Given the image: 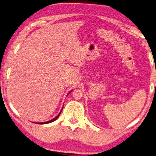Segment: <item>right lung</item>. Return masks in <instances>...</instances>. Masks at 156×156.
Returning <instances> with one entry per match:
<instances>
[{
	"instance_id": "obj_1",
	"label": "right lung",
	"mask_w": 156,
	"mask_h": 156,
	"mask_svg": "<svg viewBox=\"0 0 156 156\" xmlns=\"http://www.w3.org/2000/svg\"><path fill=\"white\" fill-rule=\"evenodd\" d=\"M62 109H61V112H62ZM61 112H60V113H59L58 115H57V116L55 117L54 119H51V120H50V121H47V122H43V123H39V124H45V123H51V122H53V121H56V120L58 118V116H60V114H61Z\"/></svg>"
}]
</instances>
